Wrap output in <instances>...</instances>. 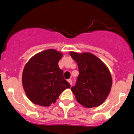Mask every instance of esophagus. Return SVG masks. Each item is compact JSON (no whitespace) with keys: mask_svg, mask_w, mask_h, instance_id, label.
Returning <instances> with one entry per match:
<instances>
[{"mask_svg":"<svg viewBox=\"0 0 134 134\" xmlns=\"http://www.w3.org/2000/svg\"><path fill=\"white\" fill-rule=\"evenodd\" d=\"M68 82H69L70 85H72V80H71V79H68Z\"/></svg>","mask_w":134,"mask_h":134,"instance_id":"esophagus-1","label":"esophagus"}]
</instances>
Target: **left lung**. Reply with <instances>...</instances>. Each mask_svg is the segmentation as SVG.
I'll use <instances>...</instances> for the list:
<instances>
[{
    "instance_id": "obj_1",
    "label": "left lung",
    "mask_w": 134,
    "mask_h": 134,
    "mask_svg": "<svg viewBox=\"0 0 134 134\" xmlns=\"http://www.w3.org/2000/svg\"><path fill=\"white\" fill-rule=\"evenodd\" d=\"M77 62L79 74L71 90L78 102L87 108L98 107L105 101L112 86L111 73L106 65L91 53L70 52Z\"/></svg>"
}]
</instances>
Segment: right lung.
I'll use <instances>...</instances> for the list:
<instances>
[{"label":"right lung","instance_id":"obj_1","mask_svg":"<svg viewBox=\"0 0 134 134\" xmlns=\"http://www.w3.org/2000/svg\"><path fill=\"white\" fill-rule=\"evenodd\" d=\"M62 57L61 52L47 49L32 57L25 66L22 83L26 95L34 104L49 107L70 87L58 66Z\"/></svg>","mask_w":134,"mask_h":134}]
</instances>
